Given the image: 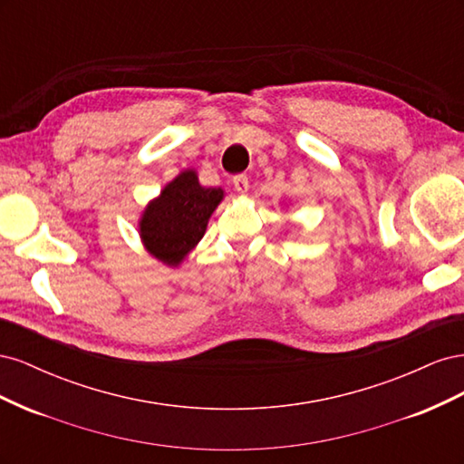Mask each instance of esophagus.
<instances>
[{
  "label": "esophagus",
  "instance_id": "34e87169",
  "mask_svg": "<svg viewBox=\"0 0 464 464\" xmlns=\"http://www.w3.org/2000/svg\"><path fill=\"white\" fill-rule=\"evenodd\" d=\"M232 184H234V189H236L237 193H240V195L247 193V189H249V179H247V176H246V174H237V176H234Z\"/></svg>",
  "mask_w": 464,
  "mask_h": 464
}]
</instances>
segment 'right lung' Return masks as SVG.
Masks as SVG:
<instances>
[{
  "mask_svg": "<svg viewBox=\"0 0 464 464\" xmlns=\"http://www.w3.org/2000/svg\"><path fill=\"white\" fill-rule=\"evenodd\" d=\"M224 199L222 188H205L198 172H179L152 199L139 220L145 249L168 266H178L201 242L210 215Z\"/></svg>",
  "mask_w": 464,
  "mask_h": 464,
  "instance_id": "1",
  "label": "right lung"
}]
</instances>
